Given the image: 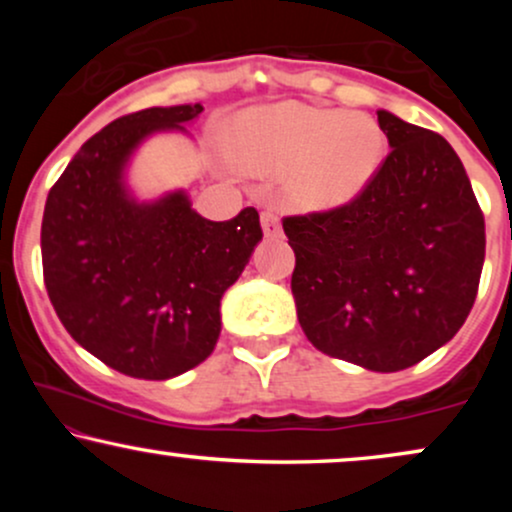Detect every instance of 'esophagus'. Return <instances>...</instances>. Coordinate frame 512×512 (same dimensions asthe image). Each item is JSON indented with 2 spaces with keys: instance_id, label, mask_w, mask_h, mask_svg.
<instances>
[{
  "instance_id": "1",
  "label": "esophagus",
  "mask_w": 512,
  "mask_h": 512,
  "mask_svg": "<svg viewBox=\"0 0 512 512\" xmlns=\"http://www.w3.org/2000/svg\"><path fill=\"white\" fill-rule=\"evenodd\" d=\"M262 231L267 238H276L281 233V223L276 219L274 211H264L262 214Z\"/></svg>"
}]
</instances>
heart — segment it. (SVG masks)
Returning a JSON list of instances; mask_svg holds the SVG:
<instances>
[{
    "instance_id": "1",
    "label": "heart",
    "mask_w": 512,
    "mask_h": 512,
    "mask_svg": "<svg viewBox=\"0 0 512 512\" xmlns=\"http://www.w3.org/2000/svg\"><path fill=\"white\" fill-rule=\"evenodd\" d=\"M228 149L240 168L283 175L286 199L308 214L354 204L378 178L387 139L375 117L284 101L238 113Z\"/></svg>"
}]
</instances>
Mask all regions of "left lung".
I'll use <instances>...</instances> for the list:
<instances>
[{"mask_svg": "<svg viewBox=\"0 0 512 512\" xmlns=\"http://www.w3.org/2000/svg\"><path fill=\"white\" fill-rule=\"evenodd\" d=\"M390 154L349 207L289 216L293 301L322 354L395 373L448 344L484 267V216L460 156L436 132L378 110Z\"/></svg>", "mask_w": 512, "mask_h": 512, "instance_id": "1", "label": "left lung"}]
</instances>
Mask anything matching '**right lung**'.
Segmentation results:
<instances>
[{"instance_id":"add662e5","label":"right lung","mask_w":512,"mask_h":512,"mask_svg":"<svg viewBox=\"0 0 512 512\" xmlns=\"http://www.w3.org/2000/svg\"><path fill=\"white\" fill-rule=\"evenodd\" d=\"M199 103L146 108L81 146L45 202V289L64 330L105 366L168 380L199 366L221 334V298L262 240L260 214L209 221L185 190L139 199L132 156L161 132H187Z\"/></svg>"}]
</instances>
